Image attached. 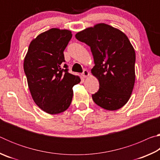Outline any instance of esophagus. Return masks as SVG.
<instances>
[{
    "label": "esophagus",
    "mask_w": 160,
    "mask_h": 160,
    "mask_svg": "<svg viewBox=\"0 0 160 160\" xmlns=\"http://www.w3.org/2000/svg\"><path fill=\"white\" fill-rule=\"evenodd\" d=\"M89 75H90V72H89L88 70H84L82 73L81 74V75H82L83 78H87Z\"/></svg>",
    "instance_id": "obj_1"
}]
</instances>
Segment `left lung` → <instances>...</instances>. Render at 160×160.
I'll use <instances>...</instances> for the list:
<instances>
[{
    "mask_svg": "<svg viewBox=\"0 0 160 160\" xmlns=\"http://www.w3.org/2000/svg\"><path fill=\"white\" fill-rule=\"evenodd\" d=\"M90 47L95 66L92 73L99 80V89L92 95L98 106L117 110L131 97L135 83V53L122 32L101 23L75 34Z\"/></svg>",
    "mask_w": 160,
    "mask_h": 160,
    "instance_id": "8db88e82",
    "label": "left lung"
}]
</instances>
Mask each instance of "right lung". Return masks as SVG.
Returning a JSON list of instances; mask_svg holds the SVG:
<instances>
[{
  "instance_id": "obj_1",
  "label": "right lung",
  "mask_w": 160,
  "mask_h": 160,
  "mask_svg": "<svg viewBox=\"0 0 160 160\" xmlns=\"http://www.w3.org/2000/svg\"><path fill=\"white\" fill-rule=\"evenodd\" d=\"M71 32L53 28L32 40L24 61V70L32 98L50 114L66 111L71 104L72 87L80 78L68 72L63 51Z\"/></svg>"
}]
</instances>
